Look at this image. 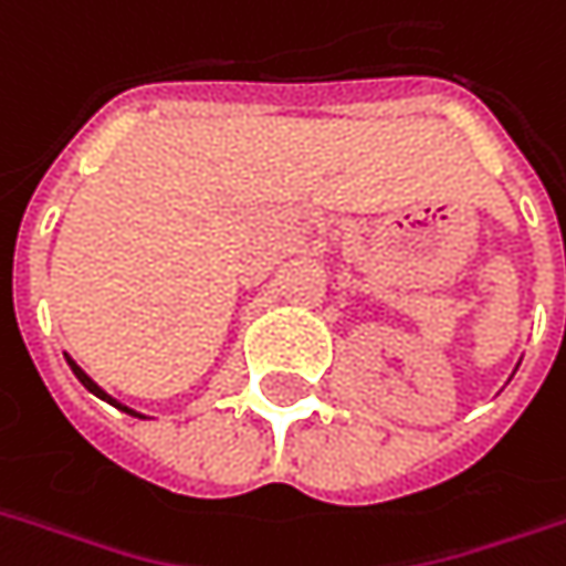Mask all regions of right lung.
Masks as SVG:
<instances>
[{"mask_svg": "<svg viewBox=\"0 0 566 566\" xmlns=\"http://www.w3.org/2000/svg\"><path fill=\"white\" fill-rule=\"evenodd\" d=\"M65 359H69V356H65ZM69 365H72V371H75V378L81 380V384H84V387H87V390H91V394H94V397H99V400H106V402H113V406H116V409H122V412H128V416H135V419H144L142 412H135V409H128V406H122V402L113 400V397H109V394H106V390H99L97 384H94V380L87 378V375H84V371H81V368H77L75 361L69 359Z\"/></svg>", "mask_w": 566, "mask_h": 566, "instance_id": "obj_1", "label": "right lung"}]
</instances>
